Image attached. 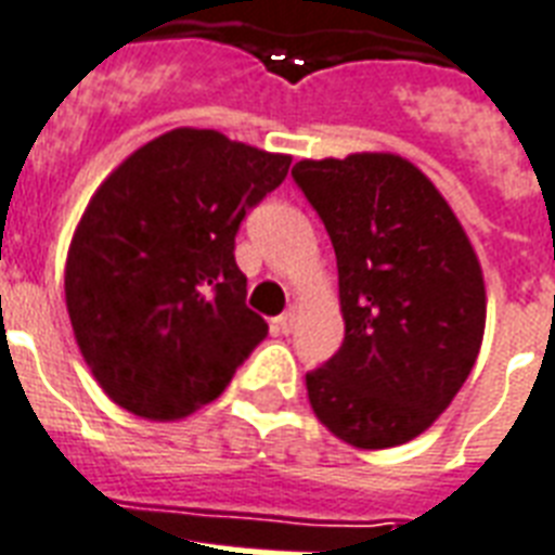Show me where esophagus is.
Returning a JSON list of instances; mask_svg holds the SVG:
<instances>
[{"label":"esophagus","instance_id":"esophagus-1","mask_svg":"<svg viewBox=\"0 0 555 555\" xmlns=\"http://www.w3.org/2000/svg\"><path fill=\"white\" fill-rule=\"evenodd\" d=\"M295 309H286V312H283V315H278L272 321V326L274 330H278V333H283V336H289L292 330H295Z\"/></svg>","mask_w":555,"mask_h":555}]
</instances>
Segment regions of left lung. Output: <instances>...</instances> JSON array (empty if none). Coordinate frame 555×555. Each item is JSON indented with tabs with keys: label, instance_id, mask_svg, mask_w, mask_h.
<instances>
[{
	"label": "left lung",
	"instance_id": "left-lung-1",
	"mask_svg": "<svg viewBox=\"0 0 555 555\" xmlns=\"http://www.w3.org/2000/svg\"><path fill=\"white\" fill-rule=\"evenodd\" d=\"M333 240L345 341L307 373L309 405L338 440H414L472 373L487 324L475 248L440 191L390 153L292 167Z\"/></svg>",
	"mask_w": 555,
	"mask_h": 555
}]
</instances>
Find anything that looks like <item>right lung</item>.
<instances>
[{"label":"right lung","instance_id":"obj_1","mask_svg":"<svg viewBox=\"0 0 555 555\" xmlns=\"http://www.w3.org/2000/svg\"><path fill=\"white\" fill-rule=\"evenodd\" d=\"M292 158L217 130H170L98 188L66 260L77 347L106 397L182 420L229 388L269 333L246 307L234 237Z\"/></svg>","mask_w":555,"mask_h":555}]
</instances>
